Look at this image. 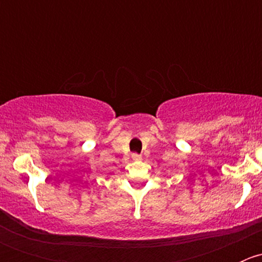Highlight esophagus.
<instances>
[{
  "mask_svg": "<svg viewBox=\"0 0 262 262\" xmlns=\"http://www.w3.org/2000/svg\"><path fill=\"white\" fill-rule=\"evenodd\" d=\"M132 158H133L134 161H139L141 160V156L137 155V153H134V155H132Z\"/></svg>",
  "mask_w": 262,
  "mask_h": 262,
  "instance_id": "esophagus-1",
  "label": "esophagus"
}]
</instances>
